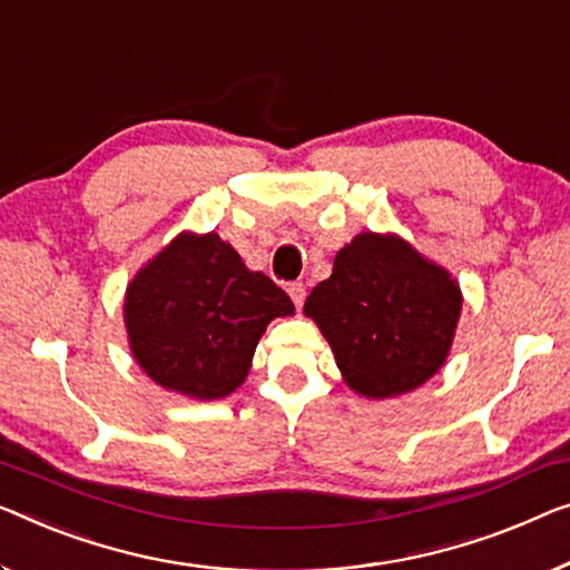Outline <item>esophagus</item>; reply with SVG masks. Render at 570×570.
<instances>
[{
    "instance_id": "obj_1",
    "label": "esophagus",
    "mask_w": 570,
    "mask_h": 570,
    "mask_svg": "<svg viewBox=\"0 0 570 570\" xmlns=\"http://www.w3.org/2000/svg\"><path fill=\"white\" fill-rule=\"evenodd\" d=\"M286 292H288V296H292V302L296 304V309H302L304 299H307V286H304L302 282H294L286 286Z\"/></svg>"
}]
</instances>
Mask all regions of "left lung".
Masks as SVG:
<instances>
[{
    "label": "left lung",
    "mask_w": 570,
    "mask_h": 570,
    "mask_svg": "<svg viewBox=\"0 0 570 570\" xmlns=\"http://www.w3.org/2000/svg\"><path fill=\"white\" fill-rule=\"evenodd\" d=\"M304 312L333 345L347 386L386 399L443 366L461 288L399 237L363 233L337 253L333 276L312 288Z\"/></svg>",
    "instance_id": "1"
}]
</instances>
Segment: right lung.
Returning <instances> with one entry per match:
<instances>
[{
    "label": "right lung",
    "mask_w": 570,
    "mask_h": 570,
    "mask_svg": "<svg viewBox=\"0 0 570 570\" xmlns=\"http://www.w3.org/2000/svg\"><path fill=\"white\" fill-rule=\"evenodd\" d=\"M294 314L282 286L248 271L219 235H178L125 296V325L140 368L194 399H223L248 376L274 317Z\"/></svg>",
    "instance_id": "add662e5"
}]
</instances>
